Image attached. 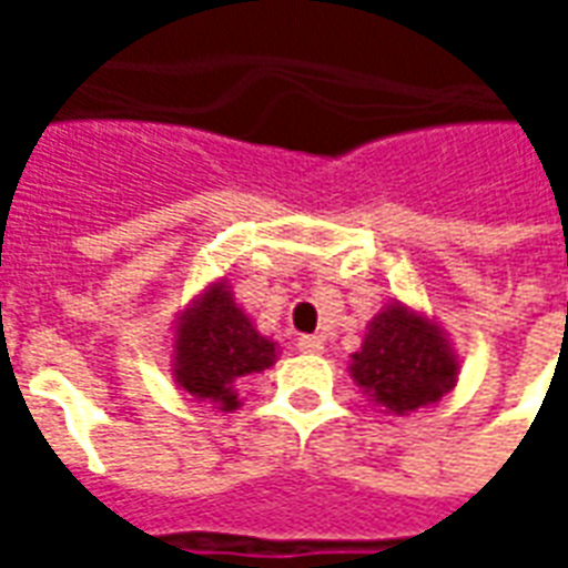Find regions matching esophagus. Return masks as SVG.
I'll use <instances>...</instances> for the list:
<instances>
[{
    "label": "esophagus",
    "mask_w": 568,
    "mask_h": 568,
    "mask_svg": "<svg viewBox=\"0 0 568 568\" xmlns=\"http://www.w3.org/2000/svg\"><path fill=\"white\" fill-rule=\"evenodd\" d=\"M297 349H301V353H322V337H316V334H304V337H297Z\"/></svg>",
    "instance_id": "1"
}]
</instances>
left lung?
<instances>
[{
	"label": "left lung",
	"instance_id": "obj_1",
	"mask_svg": "<svg viewBox=\"0 0 568 568\" xmlns=\"http://www.w3.org/2000/svg\"><path fill=\"white\" fill-rule=\"evenodd\" d=\"M353 377L377 405L410 414L450 393L456 358L432 322L393 304L371 322L362 353L353 356Z\"/></svg>",
	"mask_w": 568,
	"mask_h": 568
}]
</instances>
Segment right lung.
<instances>
[{
  "mask_svg": "<svg viewBox=\"0 0 568 568\" xmlns=\"http://www.w3.org/2000/svg\"><path fill=\"white\" fill-rule=\"evenodd\" d=\"M273 358V344L255 332L227 285H212L182 316L175 337V381L200 402L210 398L222 410H234L240 405L236 381L271 368Z\"/></svg>",
  "mask_w": 568,
  "mask_h": 568,
  "instance_id": "right-lung-1",
  "label": "right lung"
}]
</instances>
